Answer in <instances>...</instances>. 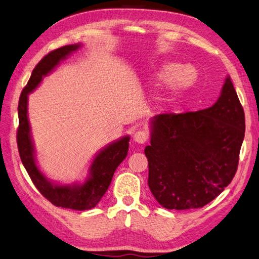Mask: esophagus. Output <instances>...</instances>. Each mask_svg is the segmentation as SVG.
<instances>
[{"mask_svg": "<svg viewBox=\"0 0 259 259\" xmlns=\"http://www.w3.org/2000/svg\"><path fill=\"white\" fill-rule=\"evenodd\" d=\"M148 139H149V134L144 130L137 131L134 136V140L138 143H144L148 141Z\"/></svg>", "mask_w": 259, "mask_h": 259, "instance_id": "esophagus-1", "label": "esophagus"}]
</instances>
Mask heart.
Listing matches in <instances>:
<instances>
[{
  "label": "heart",
  "instance_id": "heart-1",
  "mask_svg": "<svg viewBox=\"0 0 259 259\" xmlns=\"http://www.w3.org/2000/svg\"><path fill=\"white\" fill-rule=\"evenodd\" d=\"M162 81H170L174 90H181L189 87L195 80V73L190 67H183L181 64H165L157 74Z\"/></svg>",
  "mask_w": 259,
  "mask_h": 259
}]
</instances>
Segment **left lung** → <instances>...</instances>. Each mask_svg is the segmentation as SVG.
<instances>
[{"label":"left lung","mask_w":259,"mask_h":259,"mask_svg":"<svg viewBox=\"0 0 259 259\" xmlns=\"http://www.w3.org/2000/svg\"><path fill=\"white\" fill-rule=\"evenodd\" d=\"M244 136L245 113L230 77L207 109L152 118L151 144L144 153L155 200L167 209L213 201L235 176Z\"/></svg>","instance_id":"obj_1"}]
</instances>
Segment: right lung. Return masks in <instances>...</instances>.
Here are the masks:
<instances>
[{
	"label": "right lung",
	"instance_id": "obj_1",
	"mask_svg": "<svg viewBox=\"0 0 259 259\" xmlns=\"http://www.w3.org/2000/svg\"><path fill=\"white\" fill-rule=\"evenodd\" d=\"M79 47V44H74L57 48L48 53L35 66L27 85L22 90L19 100V108H17L19 128H17L16 139L22 163L39 193L55 206L85 211L97 205L109 188L113 173L128 154L129 136H125L120 140L109 144L96 155L89 169L90 176L85 183L58 185L48 181L36 165L34 146L31 139V129H29L27 118L28 94L38 86L43 77L51 73L59 62Z\"/></svg>",
	"mask_w": 259,
	"mask_h": 259
}]
</instances>
